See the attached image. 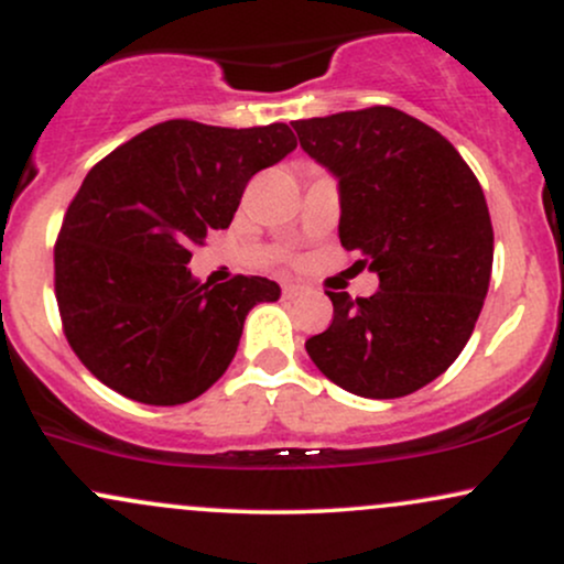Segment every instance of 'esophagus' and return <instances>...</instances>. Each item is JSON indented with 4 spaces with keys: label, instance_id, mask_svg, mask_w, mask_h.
I'll list each match as a JSON object with an SVG mask.
<instances>
[{
    "label": "esophagus",
    "instance_id": "obj_1",
    "mask_svg": "<svg viewBox=\"0 0 564 564\" xmlns=\"http://www.w3.org/2000/svg\"><path fill=\"white\" fill-rule=\"evenodd\" d=\"M307 286H302V283H286V286H283V296H286V300H300V296H307Z\"/></svg>",
    "mask_w": 564,
    "mask_h": 564
}]
</instances>
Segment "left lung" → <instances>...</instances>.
<instances>
[{"label":"left lung","mask_w":564,"mask_h":564,"mask_svg":"<svg viewBox=\"0 0 564 564\" xmlns=\"http://www.w3.org/2000/svg\"><path fill=\"white\" fill-rule=\"evenodd\" d=\"M302 151L339 183V241L379 291H326L334 321L307 339L326 379L360 398L422 390L469 341L494 270L482 187L443 134L398 108L302 119Z\"/></svg>","instance_id":"left-lung-1"}]
</instances>
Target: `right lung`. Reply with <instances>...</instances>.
<instances>
[{
  "mask_svg": "<svg viewBox=\"0 0 564 564\" xmlns=\"http://www.w3.org/2000/svg\"><path fill=\"white\" fill-rule=\"evenodd\" d=\"M294 148L286 124L172 119L89 170L55 243V296L68 345L102 384L180 405L228 371L249 310L281 286L260 275L198 283L191 249L228 228L246 183Z\"/></svg>",
  "mask_w": 564,
  "mask_h": 564,
  "instance_id": "right-lung-1",
  "label": "right lung"
}]
</instances>
